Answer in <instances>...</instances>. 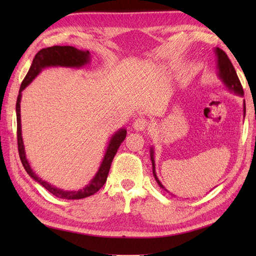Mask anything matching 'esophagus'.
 Instances as JSON below:
<instances>
[{"label":"esophagus","instance_id":"34e87169","mask_svg":"<svg viewBox=\"0 0 256 256\" xmlns=\"http://www.w3.org/2000/svg\"><path fill=\"white\" fill-rule=\"evenodd\" d=\"M148 120H146L143 116H140L134 121L133 126H134L135 130H138V131H143V130H145L146 126H148Z\"/></svg>","mask_w":256,"mask_h":256}]
</instances>
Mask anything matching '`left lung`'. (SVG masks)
Here are the masks:
<instances>
[{
    "mask_svg": "<svg viewBox=\"0 0 256 256\" xmlns=\"http://www.w3.org/2000/svg\"><path fill=\"white\" fill-rule=\"evenodd\" d=\"M216 56H218V69H219L220 78L226 84L228 88L233 90L238 94L243 96L244 94H243L242 84L240 82V79H238V77L234 67H233L232 62H230L229 57H228L226 54L222 50H220V48H216ZM244 113H246V103H244ZM152 150L150 152V160H152V162H153L154 177L156 179L157 184H158V186L160 188H164V186H162V182L158 180V178H157V176H156L155 164H154V158H153V150Z\"/></svg>",
    "mask_w": 256,
    "mask_h": 256,
    "instance_id": "8db88e82",
    "label": "left lung"
}]
</instances>
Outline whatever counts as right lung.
I'll use <instances>...</instances> for the list:
<instances>
[{"label":"right lung","mask_w":256,"mask_h":256,"mask_svg":"<svg viewBox=\"0 0 256 256\" xmlns=\"http://www.w3.org/2000/svg\"><path fill=\"white\" fill-rule=\"evenodd\" d=\"M89 52H82L79 50L77 48L72 46H52L42 48V50L36 54L35 58L32 59V66L28 70V72L25 76L23 82L20 84V94L18 96V101H16V118H18V154L22 164H23L25 170L27 174L34 178V180L40 182L42 187L46 188L48 192L56 196L58 198L62 199H68V200H74V199H84L86 197L96 194L98 190L103 184H106V178L110 172V167L112 164V160L116 156V152L120 148V145L122 144L123 140L126 138V131L125 130H120L118 132L116 133L114 136H112L110 144L106 150V153L104 155V158L102 160V164L98 170L96 175L92 179L88 186H86L84 189L78 190V192H64V190L58 189L56 187L52 186L48 182L42 180L40 177L35 175V172L32 170V168L28 164V162L26 160L23 140H22V131H20V96L22 91H23L27 86H28L32 80L34 79L36 76L42 72V68L50 67V66H64V67H81L82 64L89 62Z\"/></svg>","instance_id":"add662e5"}]
</instances>
